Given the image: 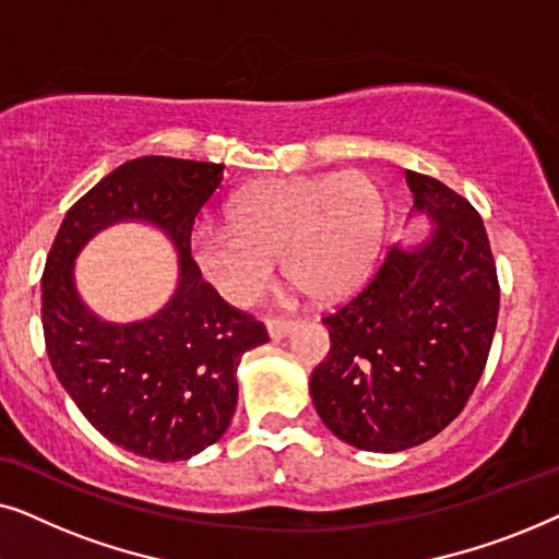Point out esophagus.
Here are the masks:
<instances>
[{"label":"esophagus","instance_id":"obj_1","mask_svg":"<svg viewBox=\"0 0 559 559\" xmlns=\"http://www.w3.org/2000/svg\"><path fill=\"white\" fill-rule=\"evenodd\" d=\"M289 325H293V320L289 318H282V316H266V331H270V335L274 341L282 338V335H287Z\"/></svg>","mask_w":559,"mask_h":559}]
</instances>
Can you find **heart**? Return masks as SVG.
I'll return each instance as SVG.
<instances>
[{"label": "heart", "mask_w": 559, "mask_h": 559, "mask_svg": "<svg viewBox=\"0 0 559 559\" xmlns=\"http://www.w3.org/2000/svg\"><path fill=\"white\" fill-rule=\"evenodd\" d=\"M384 201L369 175L272 180L236 198L231 224H201L193 257L213 287L247 308L282 257L287 280L316 300H335L369 277L379 254Z\"/></svg>", "instance_id": "obj_1"}]
</instances>
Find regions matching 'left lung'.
Instances as JSON below:
<instances>
[{
  "label": "left lung",
  "mask_w": 559,
  "mask_h": 559,
  "mask_svg": "<svg viewBox=\"0 0 559 559\" xmlns=\"http://www.w3.org/2000/svg\"><path fill=\"white\" fill-rule=\"evenodd\" d=\"M415 209L435 218L419 249H389L371 280L325 312V361L310 377L335 438L373 453L430 440L461 415L491 350L499 274L478 211L407 170Z\"/></svg>",
  "instance_id": "left-lung-1"
}]
</instances>
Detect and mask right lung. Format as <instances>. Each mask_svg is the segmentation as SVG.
I'll list each match as a JSON object with an SVG mask.
<instances>
[{
	"label": "right lung",
	"instance_id": "add662e5",
	"mask_svg": "<svg viewBox=\"0 0 559 559\" xmlns=\"http://www.w3.org/2000/svg\"><path fill=\"white\" fill-rule=\"evenodd\" d=\"M224 165L175 157L129 159L66 213L43 270V333L52 371L83 417L129 453L188 461L226 432L236 366L270 341L262 320L236 310L203 280L190 234L221 186ZM150 219L181 251V282L155 319L104 324L82 308L72 259L98 227Z\"/></svg>",
	"mask_w": 559,
	"mask_h": 559
}]
</instances>
